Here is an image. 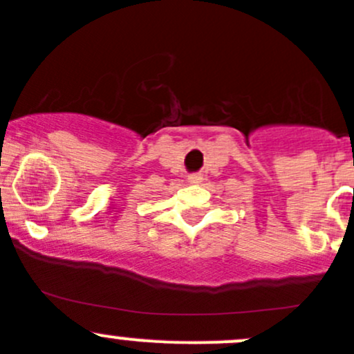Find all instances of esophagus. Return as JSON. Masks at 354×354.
I'll return each instance as SVG.
<instances>
[{
  "label": "esophagus",
  "mask_w": 354,
  "mask_h": 354,
  "mask_svg": "<svg viewBox=\"0 0 354 354\" xmlns=\"http://www.w3.org/2000/svg\"><path fill=\"white\" fill-rule=\"evenodd\" d=\"M201 180H203L201 174H190V176H188V181H190V183H199Z\"/></svg>",
  "instance_id": "esophagus-1"
}]
</instances>
